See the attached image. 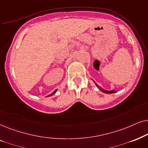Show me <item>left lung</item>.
I'll list each match as a JSON object with an SVG mask.
<instances>
[{
  "label": "left lung",
  "instance_id": "left-lung-1",
  "mask_svg": "<svg viewBox=\"0 0 148 148\" xmlns=\"http://www.w3.org/2000/svg\"><path fill=\"white\" fill-rule=\"evenodd\" d=\"M95 84H96V86H97V87L99 88V90H101L102 92H105V93L110 94V93H114V92H116L115 90H104L103 88H102L101 87V86H99V85H98V84H97L96 83H95Z\"/></svg>",
  "mask_w": 148,
  "mask_h": 148
}]
</instances>
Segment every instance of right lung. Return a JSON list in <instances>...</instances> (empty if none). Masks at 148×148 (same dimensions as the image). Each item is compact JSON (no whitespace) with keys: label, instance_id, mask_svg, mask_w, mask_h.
<instances>
[{"label":"right lung","instance_id":"add662e5","mask_svg":"<svg viewBox=\"0 0 148 148\" xmlns=\"http://www.w3.org/2000/svg\"><path fill=\"white\" fill-rule=\"evenodd\" d=\"M56 91H57V90H55V91L53 92H52V93H51V95H48V96H47V97H49V96H51V95H54L55 93H56Z\"/></svg>","mask_w":148,"mask_h":148}]
</instances>
